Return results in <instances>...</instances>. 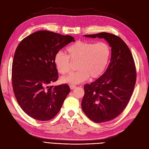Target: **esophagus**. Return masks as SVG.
Here are the masks:
<instances>
[{
  "label": "esophagus",
  "instance_id": "obj_1",
  "mask_svg": "<svg viewBox=\"0 0 149 149\" xmlns=\"http://www.w3.org/2000/svg\"><path fill=\"white\" fill-rule=\"evenodd\" d=\"M70 88L71 89H74L76 88V86L74 85V84H70Z\"/></svg>",
  "mask_w": 149,
  "mask_h": 149
}]
</instances>
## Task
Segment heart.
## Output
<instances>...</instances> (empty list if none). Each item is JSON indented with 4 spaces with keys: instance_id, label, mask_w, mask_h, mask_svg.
Masks as SVG:
<instances>
[{
    "instance_id": "heart-1",
    "label": "heart",
    "mask_w": 149,
    "mask_h": 149,
    "mask_svg": "<svg viewBox=\"0 0 149 149\" xmlns=\"http://www.w3.org/2000/svg\"><path fill=\"white\" fill-rule=\"evenodd\" d=\"M68 56L63 52H58L54 57V63L58 73L66 74L71 71V61H77L78 71L63 78L66 83H79L101 76L109 63L111 48L105 42L94 43L78 40L67 48Z\"/></svg>"
}]
</instances>
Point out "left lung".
Returning a JSON list of instances; mask_svg holds the SVG:
<instances>
[{"mask_svg": "<svg viewBox=\"0 0 149 149\" xmlns=\"http://www.w3.org/2000/svg\"><path fill=\"white\" fill-rule=\"evenodd\" d=\"M86 37L104 38L111 47V61L101 77L84 86L81 107L96 123L108 122L119 116L128 104L136 82V68L129 47L120 37L101 32Z\"/></svg>", "mask_w": 149, "mask_h": 149, "instance_id": "8db88e82", "label": "left lung"}]
</instances>
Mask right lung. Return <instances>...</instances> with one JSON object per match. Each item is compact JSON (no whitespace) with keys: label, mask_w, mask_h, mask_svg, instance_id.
<instances>
[{"label":"right lung","mask_w":149,"mask_h":149,"mask_svg":"<svg viewBox=\"0 0 149 149\" xmlns=\"http://www.w3.org/2000/svg\"><path fill=\"white\" fill-rule=\"evenodd\" d=\"M74 38L40 30L24 38L17 47L12 68L13 91L26 114L47 121L60 111L70 88L68 84L49 86L58 73L54 57Z\"/></svg>","instance_id":"obj_1"}]
</instances>
